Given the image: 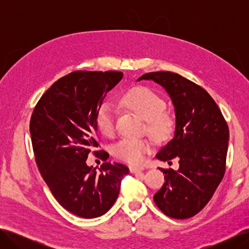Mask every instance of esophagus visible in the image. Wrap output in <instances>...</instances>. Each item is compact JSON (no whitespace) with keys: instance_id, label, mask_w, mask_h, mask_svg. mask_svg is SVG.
Listing matches in <instances>:
<instances>
[{"instance_id":"esophagus-1","label":"esophagus","mask_w":249,"mask_h":249,"mask_svg":"<svg viewBox=\"0 0 249 249\" xmlns=\"http://www.w3.org/2000/svg\"><path fill=\"white\" fill-rule=\"evenodd\" d=\"M143 170V167H137V166H130V171L132 173H136V172H139V171H142Z\"/></svg>"}]
</instances>
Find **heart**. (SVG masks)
I'll return each mask as SVG.
<instances>
[{
    "label": "heart",
    "mask_w": 249,
    "mask_h": 249,
    "mask_svg": "<svg viewBox=\"0 0 249 249\" xmlns=\"http://www.w3.org/2000/svg\"><path fill=\"white\" fill-rule=\"evenodd\" d=\"M122 104L145 120L146 131L158 140L167 139L175 129V118L165 111L166 103L154 90L144 86L130 89L122 97ZM116 109L111 103L102 104L95 115V125L104 136H111L115 130ZM152 148L147 139L123 138L112 147V154L127 163L138 164Z\"/></svg>",
    "instance_id": "obj_1"
}]
</instances>
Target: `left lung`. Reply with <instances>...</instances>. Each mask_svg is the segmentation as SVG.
Returning <instances> with one entry per match:
<instances>
[{
    "label": "left lung",
    "mask_w": 249,
    "mask_h": 249,
    "mask_svg": "<svg viewBox=\"0 0 249 249\" xmlns=\"http://www.w3.org/2000/svg\"><path fill=\"white\" fill-rule=\"evenodd\" d=\"M141 80H153L166 89L176 111L175 137L156 157L161 161L178 158L179 168H159L165 183L154 200L165 215L187 219L206 207L223 178L229 126L212 96L180 74L154 71Z\"/></svg>",
    "instance_id": "obj_1"
}]
</instances>
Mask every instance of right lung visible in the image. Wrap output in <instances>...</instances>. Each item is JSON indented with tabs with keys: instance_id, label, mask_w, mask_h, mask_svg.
I'll return each mask as SVG.
<instances>
[{
	"instance_id": "right-lung-1",
	"label": "right lung",
	"mask_w": 249,
	"mask_h": 249,
	"mask_svg": "<svg viewBox=\"0 0 249 249\" xmlns=\"http://www.w3.org/2000/svg\"><path fill=\"white\" fill-rule=\"evenodd\" d=\"M122 71H76L60 78L42 94L30 120L35 162L53 196L83 218L104 215L119 194L129 168L104 162L100 172L86 164L88 155L106 161L95 115L105 96L123 79Z\"/></svg>"
}]
</instances>
